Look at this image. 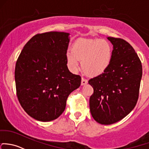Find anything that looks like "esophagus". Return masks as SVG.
<instances>
[{
    "label": "esophagus",
    "mask_w": 149,
    "mask_h": 149,
    "mask_svg": "<svg viewBox=\"0 0 149 149\" xmlns=\"http://www.w3.org/2000/svg\"><path fill=\"white\" fill-rule=\"evenodd\" d=\"M88 84L87 80L84 79V78H82V79H81V85L84 86V85H86V84Z\"/></svg>",
    "instance_id": "1"
}]
</instances>
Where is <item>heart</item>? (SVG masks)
Here are the masks:
<instances>
[{"label":"heart","mask_w":149,"mask_h":149,"mask_svg":"<svg viewBox=\"0 0 149 149\" xmlns=\"http://www.w3.org/2000/svg\"><path fill=\"white\" fill-rule=\"evenodd\" d=\"M112 56V47L109 42L99 39L81 38L76 40L72 46V51L67 52V63L73 71L80 68L86 74L97 76L103 73L110 64Z\"/></svg>","instance_id":"heart-1"}]
</instances>
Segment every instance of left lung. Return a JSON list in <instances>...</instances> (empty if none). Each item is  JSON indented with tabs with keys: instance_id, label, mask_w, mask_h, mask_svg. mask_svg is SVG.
<instances>
[{
	"instance_id": "left-lung-1",
	"label": "left lung",
	"mask_w": 149,
	"mask_h": 149,
	"mask_svg": "<svg viewBox=\"0 0 149 149\" xmlns=\"http://www.w3.org/2000/svg\"><path fill=\"white\" fill-rule=\"evenodd\" d=\"M107 38L113 45L110 64L88 81L93 88L89 100L91 113L103 125L119 121L134 109L142 77L141 62L134 48L123 39Z\"/></svg>"
}]
</instances>
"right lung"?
I'll return each instance as SVG.
<instances>
[{"label": "right lung", "mask_w": 149, "mask_h": 149, "mask_svg": "<svg viewBox=\"0 0 149 149\" xmlns=\"http://www.w3.org/2000/svg\"><path fill=\"white\" fill-rule=\"evenodd\" d=\"M68 33L37 34L27 42L17 60L15 81L18 101L31 117L39 121L56 119L63 113L81 78L67 66Z\"/></svg>", "instance_id": "1"}]
</instances>
